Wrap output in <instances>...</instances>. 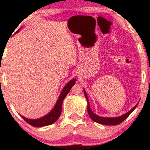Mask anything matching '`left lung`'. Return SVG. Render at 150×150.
<instances>
[{
  "label": "left lung",
  "instance_id": "1",
  "mask_svg": "<svg viewBox=\"0 0 150 150\" xmlns=\"http://www.w3.org/2000/svg\"><path fill=\"white\" fill-rule=\"evenodd\" d=\"M83 91H84V93H85L86 99H87V111H88V114H89L90 118H91V120L93 121V122L98 123V124H102V125L116 126V125L120 124V123L124 122V121L126 120V119L130 115L131 113H132V112L135 109V108H136L137 105H138V104H137L136 105H135L130 110H129L128 112H126V114L123 115H122V116L117 117H100V116L97 115H96L91 110L89 102V100H88V98H87V93H86L85 90H83Z\"/></svg>",
  "mask_w": 150,
  "mask_h": 150
}]
</instances>
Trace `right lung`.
Listing matches in <instances>:
<instances>
[{
  "instance_id": "1",
  "label": "right lung",
  "mask_w": 150,
  "mask_h": 150,
  "mask_svg": "<svg viewBox=\"0 0 150 150\" xmlns=\"http://www.w3.org/2000/svg\"><path fill=\"white\" fill-rule=\"evenodd\" d=\"M18 31H19V30H18V31H16V33H18ZM76 81V80L74 79H71V81H69L68 83H67V85H65L64 88L63 89L62 91H61L60 96H59L54 108H53L52 110H51L48 114H47L46 115L42 117H41L40 119H37V120H30V119H28L24 117L23 116H21L22 119L25 120L28 124H29L30 125H31V126L34 127H42L54 124V123L55 122H57V120H58L59 116L61 115L63 100H64L65 96H67V94L69 93V91H70L72 86L75 85Z\"/></svg>"
}]
</instances>
